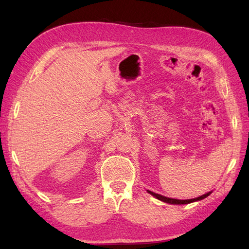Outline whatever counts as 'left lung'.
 Masks as SVG:
<instances>
[{"instance_id": "1", "label": "left lung", "mask_w": 249, "mask_h": 249, "mask_svg": "<svg viewBox=\"0 0 249 249\" xmlns=\"http://www.w3.org/2000/svg\"><path fill=\"white\" fill-rule=\"evenodd\" d=\"M151 195L154 196L155 198H157L158 200H161L163 201V202H167V203H171V204H187V203H192V202H195V201H198V200H202L204 198L208 197V196L211 194V193H208L205 194L203 196H200V197L198 198H195V199H189V200H178V199H171V198H167V197H163V196L161 195H158V194H155V193H152L150 192V190H147Z\"/></svg>"}]
</instances>
